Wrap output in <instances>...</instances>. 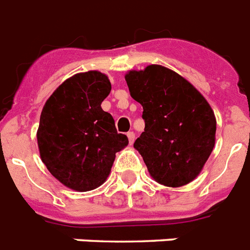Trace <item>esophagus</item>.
<instances>
[{
    "label": "esophagus",
    "instance_id": "esophagus-1",
    "mask_svg": "<svg viewBox=\"0 0 250 250\" xmlns=\"http://www.w3.org/2000/svg\"><path fill=\"white\" fill-rule=\"evenodd\" d=\"M127 138H129V143H130V145H133V143H134V139H135L134 131H129V133H127Z\"/></svg>",
    "mask_w": 250,
    "mask_h": 250
}]
</instances>
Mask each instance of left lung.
<instances>
[{"label": "left lung", "mask_w": 250, "mask_h": 250, "mask_svg": "<svg viewBox=\"0 0 250 250\" xmlns=\"http://www.w3.org/2000/svg\"><path fill=\"white\" fill-rule=\"evenodd\" d=\"M133 99L143 107L145 131L134 142L160 185L181 187L196 178L215 143L213 109L193 85L163 65L125 75Z\"/></svg>", "instance_id": "obj_1"}]
</instances>
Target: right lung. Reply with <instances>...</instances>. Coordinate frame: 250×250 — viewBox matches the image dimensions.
<instances>
[{
    "label": "right lung",
    "instance_id": "obj_1",
    "mask_svg": "<svg viewBox=\"0 0 250 250\" xmlns=\"http://www.w3.org/2000/svg\"><path fill=\"white\" fill-rule=\"evenodd\" d=\"M109 91L104 73L83 72L65 80L43 105L37 130L40 156L68 188L85 192L103 185L116 152L129 143L101 107Z\"/></svg>",
    "mask_w": 250,
    "mask_h": 250
}]
</instances>
